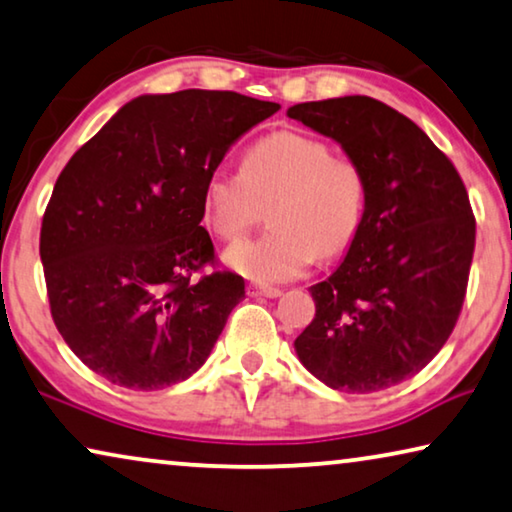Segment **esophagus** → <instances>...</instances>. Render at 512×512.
Listing matches in <instances>:
<instances>
[{
    "instance_id": "1",
    "label": "esophagus",
    "mask_w": 512,
    "mask_h": 512,
    "mask_svg": "<svg viewBox=\"0 0 512 512\" xmlns=\"http://www.w3.org/2000/svg\"><path fill=\"white\" fill-rule=\"evenodd\" d=\"M246 289H248V296H264V299H278L282 294L278 287H264V285H257V282H250Z\"/></svg>"
}]
</instances>
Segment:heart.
Returning a JSON list of instances; mask_svg holds the SVG:
<instances>
[{"instance_id": "b5f03b06", "label": "heart", "mask_w": 512, "mask_h": 512, "mask_svg": "<svg viewBox=\"0 0 512 512\" xmlns=\"http://www.w3.org/2000/svg\"><path fill=\"white\" fill-rule=\"evenodd\" d=\"M365 174L352 158L331 156L317 137L276 131L241 158V172L216 167L202 188V218L211 234L236 241L271 204L269 234L232 246L225 262L262 285L303 276L317 257L345 253L361 230Z\"/></svg>"}]
</instances>
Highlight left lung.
Instances as JSON below:
<instances>
[{"label":"left lung","instance_id":"1","mask_svg":"<svg viewBox=\"0 0 512 512\" xmlns=\"http://www.w3.org/2000/svg\"><path fill=\"white\" fill-rule=\"evenodd\" d=\"M287 114L333 137L365 174V213L345 262L310 287L301 363L335 391L377 393L421 372L467 296L476 218L460 172L414 121L370 96Z\"/></svg>","mask_w":512,"mask_h":512}]
</instances>
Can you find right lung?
<instances>
[{
	"mask_svg": "<svg viewBox=\"0 0 512 512\" xmlns=\"http://www.w3.org/2000/svg\"><path fill=\"white\" fill-rule=\"evenodd\" d=\"M278 110L236 91L140 96L61 170L38 250L57 331L96 375L158 391L207 361L246 282L216 269L202 188Z\"/></svg>",
	"mask_w": 512,
	"mask_h": 512,
	"instance_id": "obj_1",
	"label": "right lung"
}]
</instances>
